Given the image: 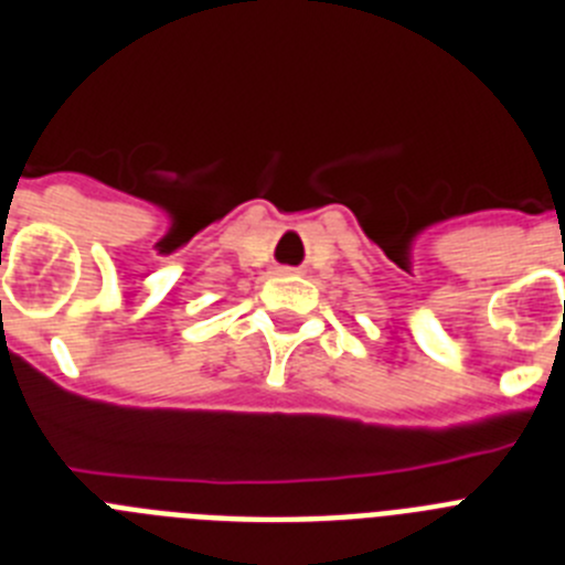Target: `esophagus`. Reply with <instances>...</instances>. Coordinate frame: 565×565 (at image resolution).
Returning <instances> with one entry per match:
<instances>
[{"label":"esophagus","instance_id":"1","mask_svg":"<svg viewBox=\"0 0 565 565\" xmlns=\"http://www.w3.org/2000/svg\"><path fill=\"white\" fill-rule=\"evenodd\" d=\"M288 271H291V268H282V274H288Z\"/></svg>","mask_w":565,"mask_h":565}]
</instances>
